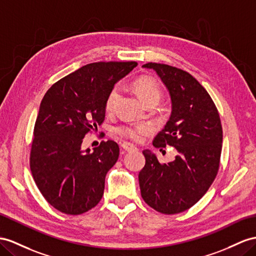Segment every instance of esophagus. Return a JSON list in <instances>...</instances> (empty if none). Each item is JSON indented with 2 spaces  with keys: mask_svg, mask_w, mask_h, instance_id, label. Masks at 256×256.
<instances>
[{
  "mask_svg": "<svg viewBox=\"0 0 256 256\" xmlns=\"http://www.w3.org/2000/svg\"><path fill=\"white\" fill-rule=\"evenodd\" d=\"M121 148L124 150V152H133V150H136V147L130 142H122Z\"/></svg>",
  "mask_w": 256,
  "mask_h": 256,
  "instance_id": "34e87169",
  "label": "esophagus"
}]
</instances>
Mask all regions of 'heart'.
I'll return each mask as SVG.
<instances>
[{
	"mask_svg": "<svg viewBox=\"0 0 256 256\" xmlns=\"http://www.w3.org/2000/svg\"><path fill=\"white\" fill-rule=\"evenodd\" d=\"M133 88L137 96H138L140 100L145 104L152 102L158 104L161 97V88H160V85L154 80V78L147 76L137 78L133 82ZM119 96H120L119 86H114L111 88L106 98V102H104V108H106V111L110 112V111L114 110L118 100H119ZM150 130H152V126H150L149 123L142 122V123L123 124V126H116L114 128V132L118 135L126 137V138L138 142L144 138L145 134L150 132Z\"/></svg>",
	"mask_w": 256,
	"mask_h": 256,
	"instance_id": "heart-1",
	"label": "heart"
}]
</instances>
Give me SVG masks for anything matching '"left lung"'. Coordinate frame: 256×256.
<instances>
[{
	"mask_svg": "<svg viewBox=\"0 0 256 256\" xmlns=\"http://www.w3.org/2000/svg\"><path fill=\"white\" fill-rule=\"evenodd\" d=\"M142 68L158 74L171 98V116L152 145L173 146L178 154L161 164L152 150H144L140 194L156 211L180 213L204 196L218 174L222 142L220 114L206 88L188 72L156 62Z\"/></svg>",
	"mask_w": 256,
	"mask_h": 256,
	"instance_id": "1",
	"label": "left lung"
}]
</instances>
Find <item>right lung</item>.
Wrapping results in <instances>:
<instances>
[{
	"instance_id": "obj_1",
	"label": "right lung",
	"mask_w": 256,
	"mask_h": 256,
	"mask_svg": "<svg viewBox=\"0 0 256 256\" xmlns=\"http://www.w3.org/2000/svg\"><path fill=\"white\" fill-rule=\"evenodd\" d=\"M137 66L93 62L60 78L44 95L36 116L30 154L36 184L58 211L78 215L100 201L104 178L119 158L114 140L82 149L85 134L104 120L111 88Z\"/></svg>"
}]
</instances>
